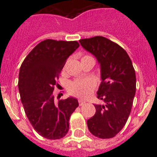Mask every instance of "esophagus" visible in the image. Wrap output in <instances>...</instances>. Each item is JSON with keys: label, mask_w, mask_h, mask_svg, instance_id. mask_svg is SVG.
I'll return each mask as SVG.
<instances>
[{"label": "esophagus", "mask_w": 157, "mask_h": 157, "mask_svg": "<svg viewBox=\"0 0 157 157\" xmlns=\"http://www.w3.org/2000/svg\"><path fill=\"white\" fill-rule=\"evenodd\" d=\"M86 104V101H82V100H78V105H79V106H82V105H85Z\"/></svg>", "instance_id": "esophagus-1"}]
</instances>
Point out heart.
<instances>
[{
    "label": "heart",
    "mask_w": 157,
    "mask_h": 157,
    "mask_svg": "<svg viewBox=\"0 0 157 157\" xmlns=\"http://www.w3.org/2000/svg\"><path fill=\"white\" fill-rule=\"evenodd\" d=\"M92 56L86 55L82 59H90ZM95 88V82L91 78L86 79H76L69 84L67 90L72 96L80 98H86L92 94Z\"/></svg>",
    "instance_id": "heart-1"
}]
</instances>
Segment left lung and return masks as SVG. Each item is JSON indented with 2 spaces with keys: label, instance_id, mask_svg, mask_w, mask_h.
Wrapping results in <instances>:
<instances>
[{
  "label": "left lung",
  "instance_id": "8db88e82",
  "mask_svg": "<svg viewBox=\"0 0 157 157\" xmlns=\"http://www.w3.org/2000/svg\"><path fill=\"white\" fill-rule=\"evenodd\" d=\"M82 46L96 56L101 64V82L94 105L96 113L87 120L89 130L99 138H112L127 123L136 92V75L124 48L102 36L79 40Z\"/></svg>",
  "mask_w": 157,
  "mask_h": 157
}]
</instances>
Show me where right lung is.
<instances>
[{"label": "right lung", "mask_w": 157, "mask_h": 157, "mask_svg": "<svg viewBox=\"0 0 157 157\" xmlns=\"http://www.w3.org/2000/svg\"><path fill=\"white\" fill-rule=\"evenodd\" d=\"M78 46L77 41L44 40L20 67L18 86L25 113L34 130L47 139H59L67 134L70 117L78 106L75 98L56 102L52 94L67 59Z\"/></svg>", "instance_id": "add662e5"}]
</instances>
